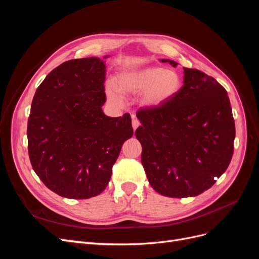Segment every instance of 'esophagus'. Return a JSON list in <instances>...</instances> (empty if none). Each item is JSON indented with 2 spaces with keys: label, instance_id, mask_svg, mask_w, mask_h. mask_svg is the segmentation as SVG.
Here are the masks:
<instances>
[{
  "label": "esophagus",
  "instance_id": "obj_1",
  "mask_svg": "<svg viewBox=\"0 0 259 259\" xmlns=\"http://www.w3.org/2000/svg\"><path fill=\"white\" fill-rule=\"evenodd\" d=\"M132 117H133V121H132V125H133V130L134 131H136V128L139 126L140 125V123H139V121L136 119L135 117V115H132Z\"/></svg>",
  "mask_w": 259,
  "mask_h": 259
}]
</instances>
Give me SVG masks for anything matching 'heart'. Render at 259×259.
<instances>
[{"label":"heart","mask_w":259,"mask_h":259,"mask_svg":"<svg viewBox=\"0 0 259 259\" xmlns=\"http://www.w3.org/2000/svg\"><path fill=\"white\" fill-rule=\"evenodd\" d=\"M114 88L122 95H136L143 92L142 104L146 107H158L174 98L182 89V79L175 71L159 67L120 72L114 79ZM109 86L107 96L120 103L119 94Z\"/></svg>","instance_id":"b5f03b06"}]
</instances>
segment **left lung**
<instances>
[{
  "instance_id": "obj_1",
  "label": "left lung",
  "mask_w": 259,
  "mask_h": 259,
  "mask_svg": "<svg viewBox=\"0 0 259 259\" xmlns=\"http://www.w3.org/2000/svg\"><path fill=\"white\" fill-rule=\"evenodd\" d=\"M184 73L174 98L136 113L142 125L135 135L149 184L169 198L195 197L209 189L228 167L236 137L227 91L200 70L184 68Z\"/></svg>"
}]
</instances>
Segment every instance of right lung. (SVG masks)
<instances>
[{"mask_svg": "<svg viewBox=\"0 0 259 259\" xmlns=\"http://www.w3.org/2000/svg\"><path fill=\"white\" fill-rule=\"evenodd\" d=\"M105 80L104 60L72 59L51 71L34 94L29 158L43 184L60 197L82 200L103 192L122 145L134 133L130 113L103 112Z\"/></svg>", "mask_w": 259, "mask_h": 259, "instance_id": "right-lung-1", "label": "right lung"}]
</instances>
